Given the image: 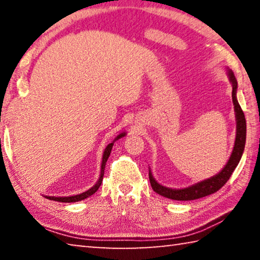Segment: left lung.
Returning <instances> with one entry per match:
<instances>
[{"label": "left lung", "mask_w": 260, "mask_h": 260, "mask_svg": "<svg viewBox=\"0 0 260 260\" xmlns=\"http://www.w3.org/2000/svg\"><path fill=\"white\" fill-rule=\"evenodd\" d=\"M228 77L233 85V91H232V99L233 104H234L235 110V118H236V138L234 148H233L232 155L228 159L225 167L220 171L218 174L213 175L210 179L203 180L199 183L192 184L190 187L182 188V189H172L161 186L158 183L155 179H153L151 171L149 170V180H150L151 187L153 190L159 195L167 197V199L174 200V201H192L199 200L202 197H205L211 193H214L225 184L228 180H230L232 173L234 172L236 166L239 165L241 160V157L243 155L244 146H245V138H246V122L244 113L242 111L239 102L236 99V90H237V81L235 79L234 73L231 70H228Z\"/></svg>", "instance_id": "8db88e82"}]
</instances>
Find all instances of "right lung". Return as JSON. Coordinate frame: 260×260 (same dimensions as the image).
Instances as JSON below:
<instances>
[{"label":"right lung","instance_id":"right-lung-1","mask_svg":"<svg viewBox=\"0 0 260 260\" xmlns=\"http://www.w3.org/2000/svg\"><path fill=\"white\" fill-rule=\"evenodd\" d=\"M126 133L124 132V133H120L119 135L117 136L116 139H114V141L119 140L121 139L122 136H125ZM108 144V147L105 148V150L103 152V158H102V165H101V175L100 178L98 180V182H96L93 187H91L90 189H88L87 191H83L81 193H79V195H74V196H68V197H55V196H45L46 199L48 200H51V201H57V202H63V203H73V202H79V201H82L87 199V197H89L93 195V193H95L96 191L99 190V188L101 186V183H102V180H103V177H104V169H105V164H107V160L108 158L110 156V153H111V150H112V147H113V143Z\"/></svg>","mask_w":260,"mask_h":260}]
</instances>
